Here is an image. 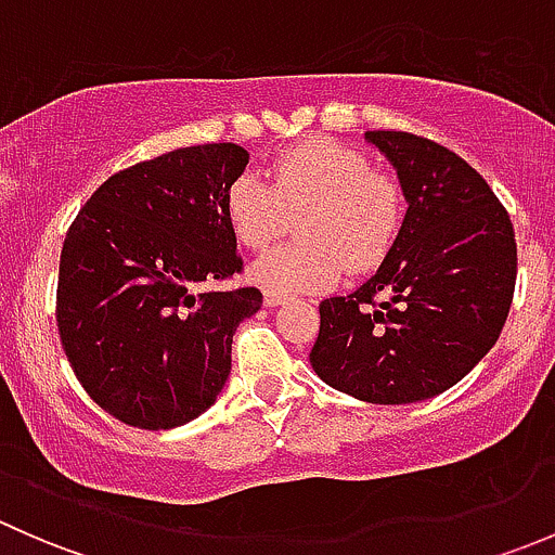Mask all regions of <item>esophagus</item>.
Here are the masks:
<instances>
[{"instance_id":"obj_1","label":"esophagus","mask_w":555,"mask_h":555,"mask_svg":"<svg viewBox=\"0 0 555 555\" xmlns=\"http://www.w3.org/2000/svg\"><path fill=\"white\" fill-rule=\"evenodd\" d=\"M284 300H287V298H284V295H279V293H266V295H262V304H266L268 309H276V306H282Z\"/></svg>"}]
</instances>
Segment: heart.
<instances>
[{"mask_svg":"<svg viewBox=\"0 0 555 555\" xmlns=\"http://www.w3.org/2000/svg\"><path fill=\"white\" fill-rule=\"evenodd\" d=\"M300 242L276 246L249 266V279L268 293L298 295L322 289L344 266H378L400 233L405 201L389 177L373 173L371 160L330 139H309L276 155L268 182L244 171L225 190V220L242 246L260 249L279 236L284 211Z\"/></svg>","mask_w":555,"mask_h":555,"instance_id":"obj_1","label":"heart"}]
</instances>
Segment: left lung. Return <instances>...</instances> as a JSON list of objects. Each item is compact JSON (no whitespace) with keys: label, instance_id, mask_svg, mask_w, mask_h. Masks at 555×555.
<instances>
[{"label":"left lung","instance_id":"obj_1","mask_svg":"<svg viewBox=\"0 0 555 555\" xmlns=\"http://www.w3.org/2000/svg\"><path fill=\"white\" fill-rule=\"evenodd\" d=\"M408 209L378 271L319 304L311 367L362 402H422L462 382L500 338L516 289V233L486 179L405 131H365Z\"/></svg>","mask_w":555,"mask_h":555}]
</instances>
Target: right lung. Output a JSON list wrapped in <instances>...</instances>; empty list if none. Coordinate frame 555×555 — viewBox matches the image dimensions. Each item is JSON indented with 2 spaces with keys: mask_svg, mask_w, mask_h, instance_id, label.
<instances>
[{
  "mask_svg": "<svg viewBox=\"0 0 555 555\" xmlns=\"http://www.w3.org/2000/svg\"><path fill=\"white\" fill-rule=\"evenodd\" d=\"M238 144H195L109 177L66 233L59 335L82 389L139 429L209 411L231 376L233 333L260 311L255 287L198 293L242 271L225 190Z\"/></svg>",
  "mask_w": 555,
  "mask_h": 555,
  "instance_id": "obj_1",
  "label": "right lung"
}]
</instances>
